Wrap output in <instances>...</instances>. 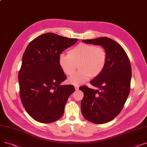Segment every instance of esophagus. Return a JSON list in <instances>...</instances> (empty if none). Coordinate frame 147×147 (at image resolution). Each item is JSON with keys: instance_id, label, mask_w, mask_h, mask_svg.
<instances>
[{"instance_id": "1", "label": "esophagus", "mask_w": 147, "mask_h": 147, "mask_svg": "<svg viewBox=\"0 0 147 147\" xmlns=\"http://www.w3.org/2000/svg\"><path fill=\"white\" fill-rule=\"evenodd\" d=\"M74 88H75V89H76V90H79V86H74Z\"/></svg>"}]
</instances>
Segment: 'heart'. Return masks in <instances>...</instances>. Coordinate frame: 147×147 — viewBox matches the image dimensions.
Here are the masks:
<instances>
[{
  "label": "heart",
  "mask_w": 147,
  "mask_h": 147,
  "mask_svg": "<svg viewBox=\"0 0 147 147\" xmlns=\"http://www.w3.org/2000/svg\"><path fill=\"white\" fill-rule=\"evenodd\" d=\"M107 53L104 48L95 45L80 43L68 52V55L61 53L58 63L62 71L67 76L72 75L78 64L79 71L68 79L73 85L80 84L88 81L90 78H94L101 74L107 63Z\"/></svg>",
  "instance_id": "b5f03b06"
}]
</instances>
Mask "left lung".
I'll use <instances>...</instances> for the list:
<instances>
[{"instance_id":"left-lung-1","label":"left lung","mask_w":147,"mask_h":147,"mask_svg":"<svg viewBox=\"0 0 147 147\" xmlns=\"http://www.w3.org/2000/svg\"><path fill=\"white\" fill-rule=\"evenodd\" d=\"M88 44L101 45L107 53V63L102 72L91 80L95 90L86 86L79 88L84 94L81 102L83 117L96 124L113 120L122 110L130 90L132 69L125 50L107 37L83 40Z\"/></svg>"}]
</instances>
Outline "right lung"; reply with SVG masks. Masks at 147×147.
<instances>
[{"mask_svg":"<svg viewBox=\"0 0 147 147\" xmlns=\"http://www.w3.org/2000/svg\"><path fill=\"white\" fill-rule=\"evenodd\" d=\"M78 40L52 33L43 34L27 46L18 73L20 95L26 111L38 122L50 123L63 115L73 85H61L67 77L58 58Z\"/></svg>","mask_w":147,"mask_h":147,"instance_id":"1","label":"right lung"}]
</instances>
